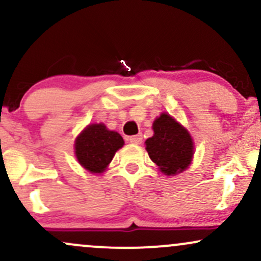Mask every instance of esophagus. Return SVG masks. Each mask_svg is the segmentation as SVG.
Segmentation results:
<instances>
[{
  "instance_id": "34e87169",
  "label": "esophagus",
  "mask_w": 261,
  "mask_h": 261,
  "mask_svg": "<svg viewBox=\"0 0 261 261\" xmlns=\"http://www.w3.org/2000/svg\"><path fill=\"white\" fill-rule=\"evenodd\" d=\"M127 140L130 141L131 143H134V145H140V143L142 142V135L139 134V135H135V136H130Z\"/></svg>"
}]
</instances>
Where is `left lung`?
I'll return each mask as SVG.
<instances>
[{
  "label": "left lung",
  "instance_id": "left-lung-1",
  "mask_svg": "<svg viewBox=\"0 0 261 261\" xmlns=\"http://www.w3.org/2000/svg\"><path fill=\"white\" fill-rule=\"evenodd\" d=\"M152 128L153 136L145 142L152 162L166 175L184 172L194 155V142L189 131L166 113L155 119Z\"/></svg>",
  "mask_w": 261,
  "mask_h": 261
}]
</instances>
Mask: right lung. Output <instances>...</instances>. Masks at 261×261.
Listing matches in <instances>:
<instances>
[{"mask_svg":"<svg viewBox=\"0 0 261 261\" xmlns=\"http://www.w3.org/2000/svg\"><path fill=\"white\" fill-rule=\"evenodd\" d=\"M122 146L120 134L108 130L104 124H92L77 136L74 153L83 168L91 173H103Z\"/></svg>","mask_w":261,"mask_h":261,"instance_id":"1","label":"right lung"}]
</instances>
